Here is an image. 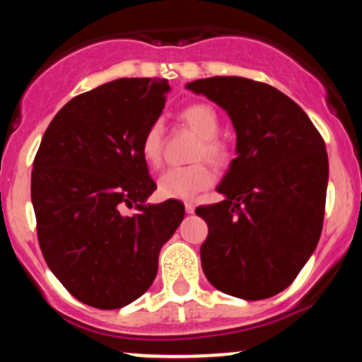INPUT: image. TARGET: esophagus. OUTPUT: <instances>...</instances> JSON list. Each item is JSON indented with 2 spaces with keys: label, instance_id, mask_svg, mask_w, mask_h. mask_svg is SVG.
I'll list each match as a JSON object with an SVG mask.
<instances>
[{
  "label": "esophagus",
  "instance_id": "1",
  "mask_svg": "<svg viewBox=\"0 0 362 362\" xmlns=\"http://www.w3.org/2000/svg\"><path fill=\"white\" fill-rule=\"evenodd\" d=\"M185 211H187V213H189V214L194 213V211H195V204H194L192 201H187V202H185Z\"/></svg>",
  "mask_w": 362,
  "mask_h": 362
}]
</instances>
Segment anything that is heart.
Returning <instances> with one entry per match:
<instances>
[{
	"label": "heart",
	"instance_id": "heart-1",
	"mask_svg": "<svg viewBox=\"0 0 362 362\" xmlns=\"http://www.w3.org/2000/svg\"><path fill=\"white\" fill-rule=\"evenodd\" d=\"M178 122L190 129L197 136L190 160L195 161L187 167H173L165 170L158 178V194L163 199H192L207 187L213 185L214 168H226L231 161L230 144L218 134L221 120L218 110L207 102L190 103L178 112ZM163 127L160 122H153L141 138V155L149 167H158L163 155ZM201 159H206L201 162Z\"/></svg>",
	"mask_w": 362,
	"mask_h": 362
}]
</instances>
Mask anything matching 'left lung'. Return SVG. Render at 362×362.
Listing matches in <instances>:
<instances>
[{
    "mask_svg": "<svg viewBox=\"0 0 362 362\" xmlns=\"http://www.w3.org/2000/svg\"><path fill=\"white\" fill-rule=\"evenodd\" d=\"M187 88L228 112L238 153L218 187L226 199L195 209L209 228L202 271L230 296L271 298L296 279L322 235L325 141L301 107L267 83L214 76Z\"/></svg>",
    "mask_w": 362,
    "mask_h": 362,
    "instance_id": "obj_1",
    "label": "left lung"
}]
</instances>
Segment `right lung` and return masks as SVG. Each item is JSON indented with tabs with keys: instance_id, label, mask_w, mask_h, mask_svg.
I'll return each mask as SVG.
<instances>
[{
	"instance_id": "add662e5",
	"label": "right lung",
	"mask_w": 362,
	"mask_h": 362,
	"mask_svg": "<svg viewBox=\"0 0 362 362\" xmlns=\"http://www.w3.org/2000/svg\"><path fill=\"white\" fill-rule=\"evenodd\" d=\"M170 91L160 78H122L78 95L44 132L32 170L37 238L78 301L117 310L153 284L161 247L184 219L173 199L144 204L156 184L141 138ZM136 214H125V207Z\"/></svg>"
}]
</instances>
